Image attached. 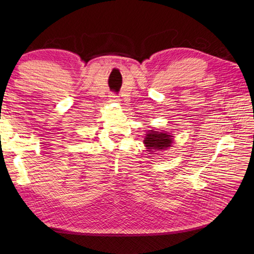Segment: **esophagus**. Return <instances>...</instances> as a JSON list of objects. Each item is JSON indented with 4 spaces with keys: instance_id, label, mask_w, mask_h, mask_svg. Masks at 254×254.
I'll list each match as a JSON object with an SVG mask.
<instances>
[{
    "instance_id": "esophagus-1",
    "label": "esophagus",
    "mask_w": 254,
    "mask_h": 254,
    "mask_svg": "<svg viewBox=\"0 0 254 254\" xmlns=\"http://www.w3.org/2000/svg\"><path fill=\"white\" fill-rule=\"evenodd\" d=\"M118 97H119V96H118L117 94L111 93V94L109 95V99H110V101H118V100H119Z\"/></svg>"
}]
</instances>
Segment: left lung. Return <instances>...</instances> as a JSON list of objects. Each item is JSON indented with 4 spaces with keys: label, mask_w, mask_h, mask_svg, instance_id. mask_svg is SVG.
Masks as SVG:
<instances>
[{
    "label": "left lung",
    "mask_w": 254,
    "mask_h": 254,
    "mask_svg": "<svg viewBox=\"0 0 254 254\" xmlns=\"http://www.w3.org/2000/svg\"><path fill=\"white\" fill-rule=\"evenodd\" d=\"M145 147L147 148L148 152H154V150H166L168 147L171 146L172 144V136L168 133L165 132H158L150 130L146 134V136L144 138Z\"/></svg>",
    "instance_id": "8db88e82"
}]
</instances>
